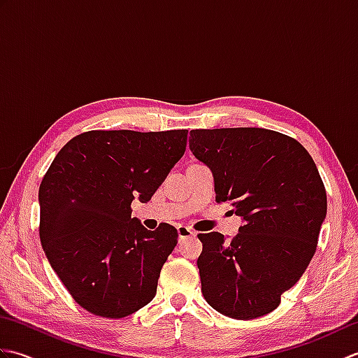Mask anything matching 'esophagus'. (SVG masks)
I'll use <instances>...</instances> for the list:
<instances>
[{
	"label": "esophagus",
	"instance_id": "esophagus-1",
	"mask_svg": "<svg viewBox=\"0 0 358 358\" xmlns=\"http://www.w3.org/2000/svg\"><path fill=\"white\" fill-rule=\"evenodd\" d=\"M177 232H178V238H180V241H181V240H185V238L195 237V231H192L191 227L183 226V224H180V226L177 227Z\"/></svg>",
	"mask_w": 358,
	"mask_h": 358
}]
</instances>
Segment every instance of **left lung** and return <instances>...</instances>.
Instances as JSON below:
<instances>
[{"label": "left lung", "mask_w": 358, "mask_h": 358, "mask_svg": "<svg viewBox=\"0 0 358 358\" xmlns=\"http://www.w3.org/2000/svg\"><path fill=\"white\" fill-rule=\"evenodd\" d=\"M189 148L214 172L217 203L245 222L231 240L199 234L204 300L235 320L269 314L315 254L326 191L314 159L292 136L262 127L195 129Z\"/></svg>", "instance_id": "left-lung-1"}]
</instances>
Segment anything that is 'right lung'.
<instances>
[{"label": "right lung", "mask_w": 358, "mask_h": 358, "mask_svg": "<svg viewBox=\"0 0 358 358\" xmlns=\"http://www.w3.org/2000/svg\"><path fill=\"white\" fill-rule=\"evenodd\" d=\"M187 131H89L67 141L43 177L40 240L72 299L87 313L123 318L155 296L177 246L173 226L148 231L132 200H150L185 155Z\"/></svg>", "instance_id": "right-lung-1"}]
</instances>
